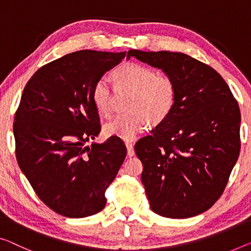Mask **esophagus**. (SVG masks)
<instances>
[{"label": "esophagus", "mask_w": 251, "mask_h": 251, "mask_svg": "<svg viewBox=\"0 0 251 251\" xmlns=\"http://www.w3.org/2000/svg\"><path fill=\"white\" fill-rule=\"evenodd\" d=\"M126 148H127V155L129 156H133L134 154H135V151H134V147H133V144L130 143V142H126Z\"/></svg>", "instance_id": "obj_1"}]
</instances>
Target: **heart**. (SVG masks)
Instances as JSON below:
<instances>
[{"label": "heart", "mask_w": 251, "mask_h": 251, "mask_svg": "<svg viewBox=\"0 0 251 251\" xmlns=\"http://www.w3.org/2000/svg\"><path fill=\"white\" fill-rule=\"evenodd\" d=\"M116 87L132 90L128 101L129 113L117 115L103 126L107 136L132 141L147 126L158 125L171 114L177 98V89L169 76L159 75L152 67L141 63H124L114 71ZM92 102L100 115L111 109L110 85L104 77L95 82L91 90Z\"/></svg>", "instance_id": "1"}]
</instances>
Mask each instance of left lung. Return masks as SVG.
I'll return each instance as SVG.
<instances>
[{"label": "left lung", "instance_id": "1", "mask_svg": "<svg viewBox=\"0 0 251 251\" xmlns=\"http://www.w3.org/2000/svg\"><path fill=\"white\" fill-rule=\"evenodd\" d=\"M160 69L177 89L171 114L135 144L151 209L169 219L196 216L212 207L240 152V109L214 69L182 53L130 50Z\"/></svg>", "mask_w": 251, "mask_h": 251}]
</instances>
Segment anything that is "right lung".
<instances>
[{
	"label": "right lung",
	"mask_w": 251,
	"mask_h": 251,
	"mask_svg": "<svg viewBox=\"0 0 251 251\" xmlns=\"http://www.w3.org/2000/svg\"><path fill=\"white\" fill-rule=\"evenodd\" d=\"M125 55L67 54L40 67L22 92L13 125L19 167L40 200L63 216L101 211L104 190L125 160L126 147L117 137L87 145L100 132L93 84Z\"/></svg>",
	"instance_id": "add662e5"
}]
</instances>
